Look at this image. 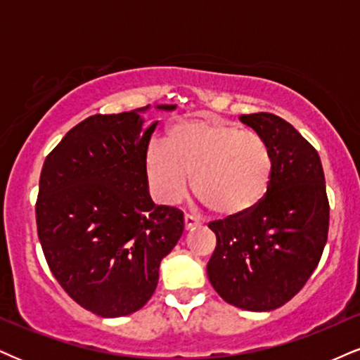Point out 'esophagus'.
Masks as SVG:
<instances>
[{
  "instance_id": "obj_1",
  "label": "esophagus",
  "mask_w": 360,
  "mask_h": 360,
  "mask_svg": "<svg viewBox=\"0 0 360 360\" xmlns=\"http://www.w3.org/2000/svg\"><path fill=\"white\" fill-rule=\"evenodd\" d=\"M196 226H199L198 219L191 214H184V229H186V231H189V229H193Z\"/></svg>"
}]
</instances>
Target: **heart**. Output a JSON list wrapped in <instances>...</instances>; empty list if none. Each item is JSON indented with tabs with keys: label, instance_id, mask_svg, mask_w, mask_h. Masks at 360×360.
<instances>
[{
	"label": "heart",
	"instance_id": "b5f03b06",
	"mask_svg": "<svg viewBox=\"0 0 360 360\" xmlns=\"http://www.w3.org/2000/svg\"><path fill=\"white\" fill-rule=\"evenodd\" d=\"M275 159L262 136L219 120L193 119L174 125L166 149L147 158L150 181L166 201H177L194 179V194L211 213L238 218L266 196Z\"/></svg>",
	"mask_w": 360,
	"mask_h": 360
}]
</instances>
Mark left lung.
Listing matches in <instances>:
<instances>
[{"mask_svg": "<svg viewBox=\"0 0 360 360\" xmlns=\"http://www.w3.org/2000/svg\"><path fill=\"white\" fill-rule=\"evenodd\" d=\"M240 120L271 147L274 179L250 213L207 224L216 248L206 270L229 305L268 311L292 300L317 268L330 207L319 153L292 124L268 112Z\"/></svg>", "mask_w": 360, "mask_h": 360, "instance_id": "1", "label": "left lung"}]
</instances>
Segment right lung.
<instances>
[{
    "label": "right lung",
    "mask_w": 360,
    "mask_h": 360,
    "mask_svg": "<svg viewBox=\"0 0 360 360\" xmlns=\"http://www.w3.org/2000/svg\"><path fill=\"white\" fill-rule=\"evenodd\" d=\"M146 109L86 117L40 174L37 228L46 263L77 304L107 319L149 302L161 259L184 229L183 211L149 196L146 159L158 122L142 129Z\"/></svg>",
    "instance_id": "1"
}]
</instances>
